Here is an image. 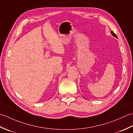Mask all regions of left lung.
I'll use <instances>...</instances> for the list:
<instances>
[{
  "instance_id": "8db88e82",
  "label": "left lung",
  "mask_w": 133,
  "mask_h": 133,
  "mask_svg": "<svg viewBox=\"0 0 133 133\" xmlns=\"http://www.w3.org/2000/svg\"><path fill=\"white\" fill-rule=\"evenodd\" d=\"M111 34H112V36H114V37H115V38H117V36L116 35V34H115L113 31H111Z\"/></svg>"
}]
</instances>
